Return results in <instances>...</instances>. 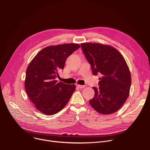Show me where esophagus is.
I'll use <instances>...</instances> for the list:
<instances>
[{
	"label": "esophagus",
	"instance_id": "34e87169",
	"mask_svg": "<svg viewBox=\"0 0 150 150\" xmlns=\"http://www.w3.org/2000/svg\"><path fill=\"white\" fill-rule=\"evenodd\" d=\"M77 86L79 87V88H85V85H77Z\"/></svg>",
	"mask_w": 150,
	"mask_h": 150
}]
</instances>
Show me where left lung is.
Wrapping results in <instances>:
<instances>
[{
    "label": "left lung",
    "instance_id": "1",
    "mask_svg": "<svg viewBox=\"0 0 150 150\" xmlns=\"http://www.w3.org/2000/svg\"><path fill=\"white\" fill-rule=\"evenodd\" d=\"M81 46L93 75H101L99 88L93 87L95 95L89 101L91 106L103 115L116 112L127 99L132 83L125 59L118 50L109 45L84 42Z\"/></svg>",
    "mask_w": 150,
    "mask_h": 150
}]
</instances>
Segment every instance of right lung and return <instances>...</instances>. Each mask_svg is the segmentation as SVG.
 Instances as JSON below:
<instances>
[{
    "label": "right lung",
    "instance_id": "obj_1",
    "mask_svg": "<svg viewBox=\"0 0 150 150\" xmlns=\"http://www.w3.org/2000/svg\"><path fill=\"white\" fill-rule=\"evenodd\" d=\"M78 44L50 45L40 51L29 63L26 73V93L35 107L46 115L61 111L76 89L75 85L57 82L67 57L80 48Z\"/></svg>",
    "mask_w": 150,
    "mask_h": 150
}]
</instances>
